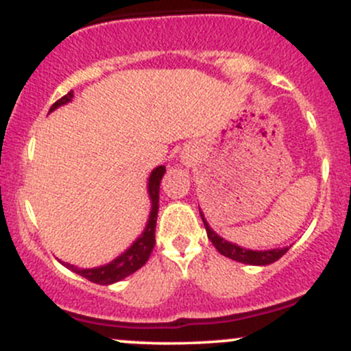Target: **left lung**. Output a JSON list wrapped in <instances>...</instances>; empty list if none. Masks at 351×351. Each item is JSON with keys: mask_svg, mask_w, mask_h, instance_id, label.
Returning a JSON list of instances; mask_svg holds the SVG:
<instances>
[{"mask_svg": "<svg viewBox=\"0 0 351 351\" xmlns=\"http://www.w3.org/2000/svg\"><path fill=\"white\" fill-rule=\"evenodd\" d=\"M202 213V211H199ZM202 219L203 225H205L208 238L211 240L215 248L221 253L223 256L232 258L234 261H240V263H246V265H269L273 261L280 260L285 253L288 252V248H276V250H265V252H253V250H245L241 246H237L234 243H230V241L223 240L221 237H218L213 230L210 228V225L206 223L205 217L202 213Z\"/></svg>", "mask_w": 351, "mask_h": 351, "instance_id": "8db88e82", "label": "left lung"}]
</instances>
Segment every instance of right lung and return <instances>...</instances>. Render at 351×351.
I'll return each mask as SVG.
<instances>
[{
	"mask_svg": "<svg viewBox=\"0 0 351 351\" xmlns=\"http://www.w3.org/2000/svg\"><path fill=\"white\" fill-rule=\"evenodd\" d=\"M73 98V91H69L63 96V98L58 99L56 103H53L51 110L55 108L64 105V103L71 101ZM165 167H158L156 169H153L152 176H149V183H148V191H149V198H152V213H149V219L148 225H146L143 234L138 238L136 241L132 245V248L126 250L121 256H118L117 260L111 261V263L105 265V267L99 268H91V269H82L75 265L64 263V267L71 269V271L78 273L82 275L83 278L90 280V282L98 283V285H110L114 282H119V280L126 278L132 273L140 269L143 265L148 261L149 255H152L153 248H155V228H156V218H158V206H160V182L165 175Z\"/></svg>",
	"mask_w": 351,
	"mask_h": 351,
	"instance_id": "1",
	"label": "right lung"
}]
</instances>
